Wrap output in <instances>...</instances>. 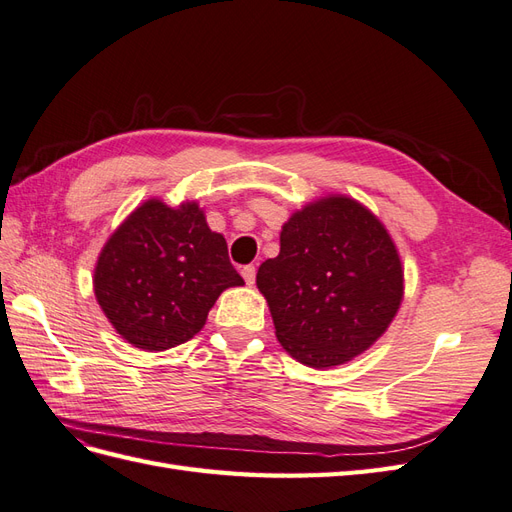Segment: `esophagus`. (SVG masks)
I'll return each instance as SVG.
<instances>
[{"mask_svg": "<svg viewBox=\"0 0 512 512\" xmlns=\"http://www.w3.org/2000/svg\"><path fill=\"white\" fill-rule=\"evenodd\" d=\"M241 275H243V280H245V284H254L256 282V267L254 265H245V267H241Z\"/></svg>", "mask_w": 512, "mask_h": 512, "instance_id": "obj_1", "label": "esophagus"}]
</instances>
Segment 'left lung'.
<instances>
[{
	"label": "left lung",
	"instance_id": "obj_1",
	"mask_svg": "<svg viewBox=\"0 0 512 512\" xmlns=\"http://www.w3.org/2000/svg\"><path fill=\"white\" fill-rule=\"evenodd\" d=\"M256 284L280 344L318 369L367 350L404 297L389 232L346 196L320 198L294 213L282 228L280 254L262 262Z\"/></svg>",
	"mask_w": 512,
	"mask_h": 512
}]
</instances>
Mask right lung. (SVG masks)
Returning a JSON list of instances; mask_svg holds the SVG:
<instances>
[{"label": "right lung", "mask_w": 512, "mask_h": 512, "mask_svg": "<svg viewBox=\"0 0 512 512\" xmlns=\"http://www.w3.org/2000/svg\"><path fill=\"white\" fill-rule=\"evenodd\" d=\"M243 277L228 245L196 203L147 200L106 241L94 275L96 299L136 348L168 350L205 327L213 303Z\"/></svg>", "instance_id": "obj_1"}]
</instances>
